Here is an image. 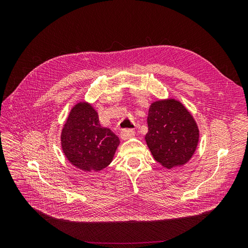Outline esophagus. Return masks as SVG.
I'll use <instances>...</instances> for the list:
<instances>
[{
    "mask_svg": "<svg viewBox=\"0 0 248 248\" xmlns=\"http://www.w3.org/2000/svg\"><path fill=\"white\" fill-rule=\"evenodd\" d=\"M134 136V130L133 129H123L120 133V137L122 140H128Z\"/></svg>",
    "mask_w": 248,
    "mask_h": 248,
    "instance_id": "obj_1",
    "label": "esophagus"
}]
</instances>
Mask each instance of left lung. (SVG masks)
<instances>
[{
  "label": "left lung",
  "instance_id": "left-lung-1",
  "mask_svg": "<svg viewBox=\"0 0 248 248\" xmlns=\"http://www.w3.org/2000/svg\"><path fill=\"white\" fill-rule=\"evenodd\" d=\"M147 122V145L162 167H180L191 158L200 133L193 117L181 102L175 99L153 102Z\"/></svg>",
  "mask_w": 248,
  "mask_h": 248
}]
</instances>
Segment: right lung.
Returning a JSON list of instances; mask_svg holds the SVG:
<instances>
[{
	"instance_id": "obj_1",
	"label": "right lung",
	"mask_w": 248,
	"mask_h": 248,
	"mask_svg": "<svg viewBox=\"0 0 248 248\" xmlns=\"http://www.w3.org/2000/svg\"><path fill=\"white\" fill-rule=\"evenodd\" d=\"M61 144L67 159L74 167L98 171L111 162L120 140L100 125L91 104L79 102L71 109L63 127Z\"/></svg>"
}]
</instances>
